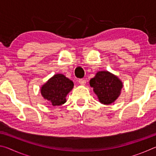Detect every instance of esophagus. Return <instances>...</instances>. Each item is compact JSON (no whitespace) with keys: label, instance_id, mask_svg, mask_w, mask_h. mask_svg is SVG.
I'll list each match as a JSON object with an SVG mask.
<instances>
[{"label":"esophagus","instance_id":"obj_1","mask_svg":"<svg viewBox=\"0 0 156 156\" xmlns=\"http://www.w3.org/2000/svg\"><path fill=\"white\" fill-rule=\"evenodd\" d=\"M78 83H80L81 85H85L86 84V80H84V79H79Z\"/></svg>","mask_w":156,"mask_h":156}]
</instances>
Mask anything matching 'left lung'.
Listing matches in <instances>:
<instances>
[{"label": "left lung", "mask_w": 156, "mask_h": 156, "mask_svg": "<svg viewBox=\"0 0 156 156\" xmlns=\"http://www.w3.org/2000/svg\"><path fill=\"white\" fill-rule=\"evenodd\" d=\"M90 86L94 88L99 101L109 105L115 101L120 94L122 83L117 76L108 72H98L90 80Z\"/></svg>", "instance_id": "obj_1"}]
</instances>
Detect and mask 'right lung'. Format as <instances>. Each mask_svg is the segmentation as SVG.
I'll list each match as a JSON object with an SVG mask.
<instances>
[{"label": "right lung", "mask_w": 156, "mask_h": 156, "mask_svg": "<svg viewBox=\"0 0 156 156\" xmlns=\"http://www.w3.org/2000/svg\"><path fill=\"white\" fill-rule=\"evenodd\" d=\"M73 87V82L62 74H56L41 87V94L53 106H60L66 102V96Z\"/></svg>", "instance_id": "obj_1"}]
</instances>
